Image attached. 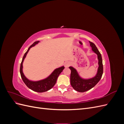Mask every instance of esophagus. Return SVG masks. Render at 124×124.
Returning <instances> with one entry per match:
<instances>
[{
	"instance_id": "obj_1",
	"label": "esophagus",
	"mask_w": 124,
	"mask_h": 124,
	"mask_svg": "<svg viewBox=\"0 0 124 124\" xmlns=\"http://www.w3.org/2000/svg\"><path fill=\"white\" fill-rule=\"evenodd\" d=\"M70 65H71V63H70V62H66L65 63V67H66V68H68V67H69L70 66Z\"/></svg>"
}]
</instances>
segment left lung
Wrapping results in <instances>:
<instances>
[{
	"label": "left lung",
	"instance_id": "8db88e82",
	"mask_svg": "<svg viewBox=\"0 0 124 124\" xmlns=\"http://www.w3.org/2000/svg\"><path fill=\"white\" fill-rule=\"evenodd\" d=\"M92 51L97 55L98 59V68L96 76L88 79L82 78L78 74L77 70L72 67H69L71 70L70 83L74 89L78 92H85L91 89L98 83L103 74V64L101 55L95 44L89 42Z\"/></svg>",
	"mask_w": 124,
	"mask_h": 124
}]
</instances>
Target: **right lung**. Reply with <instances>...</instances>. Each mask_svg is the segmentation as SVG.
Segmentation results:
<instances>
[{
    "label": "right lung",
    "mask_w": 124,
    "mask_h": 124,
    "mask_svg": "<svg viewBox=\"0 0 124 124\" xmlns=\"http://www.w3.org/2000/svg\"><path fill=\"white\" fill-rule=\"evenodd\" d=\"M39 42V41L35 42L31 46H30L27 52L25 53L21 63L20 74L22 80H23L24 83L29 88L32 90L33 91H35L36 92L42 93L48 91V90H50L56 84V81H57L59 75L61 74L62 70L64 69L65 67L64 66H62L61 67H59V68L55 69L53 72H52L47 78L42 80H40L38 81H32L29 80L27 78H26L23 72V63L24 62V60L26 57V55L28 53V51H29L30 48L32 47V46H34L35 45L38 44Z\"/></svg>",
    "instance_id": "1"
}]
</instances>
